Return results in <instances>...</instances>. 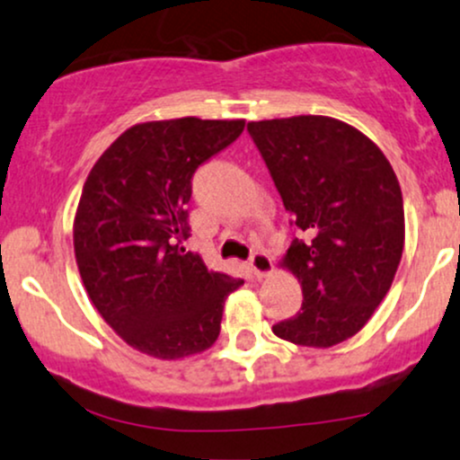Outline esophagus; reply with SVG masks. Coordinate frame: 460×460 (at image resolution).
I'll return each mask as SVG.
<instances>
[{
	"instance_id": "34e87169",
	"label": "esophagus",
	"mask_w": 460,
	"mask_h": 460,
	"mask_svg": "<svg viewBox=\"0 0 460 460\" xmlns=\"http://www.w3.org/2000/svg\"><path fill=\"white\" fill-rule=\"evenodd\" d=\"M250 269H252V273L256 275L258 279L267 278V275L273 271V261H271V256H267V253H264V252H256V253H253V256L250 258Z\"/></svg>"
}]
</instances>
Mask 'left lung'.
<instances>
[{
    "label": "left lung",
    "mask_w": 460,
    "mask_h": 460,
    "mask_svg": "<svg viewBox=\"0 0 460 460\" xmlns=\"http://www.w3.org/2000/svg\"><path fill=\"white\" fill-rule=\"evenodd\" d=\"M301 239L284 267L304 290L278 338L327 349L359 332L387 295L402 258L398 178L379 146L347 122L293 116L247 124Z\"/></svg>",
    "instance_id": "left-lung-1"
}]
</instances>
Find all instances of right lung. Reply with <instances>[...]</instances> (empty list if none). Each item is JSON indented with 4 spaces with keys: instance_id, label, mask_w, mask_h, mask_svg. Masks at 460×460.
Masks as SVG:
<instances>
[{
    "instance_id": "obj_1",
    "label": "right lung",
    "mask_w": 460,
    "mask_h": 460,
    "mask_svg": "<svg viewBox=\"0 0 460 460\" xmlns=\"http://www.w3.org/2000/svg\"><path fill=\"white\" fill-rule=\"evenodd\" d=\"M243 120L144 122L96 161L75 215V258L92 304L133 349L159 359L207 350L224 301L243 284L185 250L191 178Z\"/></svg>"
}]
</instances>
